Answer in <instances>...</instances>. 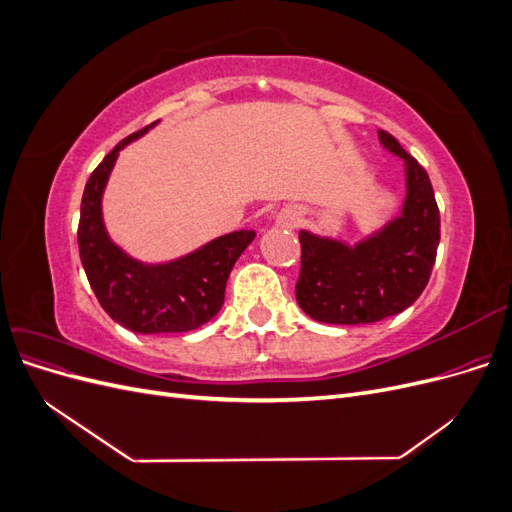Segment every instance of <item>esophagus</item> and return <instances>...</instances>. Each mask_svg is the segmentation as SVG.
Here are the masks:
<instances>
[{"mask_svg": "<svg viewBox=\"0 0 512 512\" xmlns=\"http://www.w3.org/2000/svg\"><path fill=\"white\" fill-rule=\"evenodd\" d=\"M280 222L284 224V226H288V228H294L299 224V213H294V211H284L282 215H280Z\"/></svg>", "mask_w": 512, "mask_h": 512, "instance_id": "obj_1", "label": "esophagus"}]
</instances>
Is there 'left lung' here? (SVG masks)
I'll return each mask as SVG.
<instances>
[{"instance_id": "obj_1", "label": "left lung", "mask_w": 512, "mask_h": 512, "mask_svg": "<svg viewBox=\"0 0 512 512\" xmlns=\"http://www.w3.org/2000/svg\"><path fill=\"white\" fill-rule=\"evenodd\" d=\"M382 145L406 162L404 213L380 235L348 247L299 232L294 294L307 316L327 324H371L408 309L425 290L440 243V209L427 170L389 132Z\"/></svg>"}]
</instances>
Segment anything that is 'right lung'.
I'll return each mask as SVG.
<instances>
[{"label":"right lung","mask_w":512,"mask_h":512,"mask_svg":"<svg viewBox=\"0 0 512 512\" xmlns=\"http://www.w3.org/2000/svg\"><path fill=\"white\" fill-rule=\"evenodd\" d=\"M147 130L149 126L123 138L91 173L76 232L79 254L96 299L121 327L141 335L183 333L203 327L220 312L228 275L256 235L252 230L230 232L198 252L160 267L138 265L113 245L102 224V190L119 149Z\"/></svg>","instance_id":"right-lung-1"}]
</instances>
